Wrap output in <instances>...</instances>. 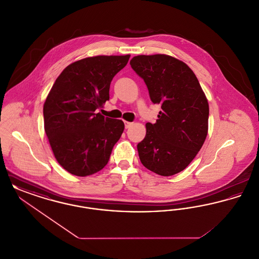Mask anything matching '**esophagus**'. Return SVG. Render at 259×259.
I'll use <instances>...</instances> for the list:
<instances>
[{
    "label": "esophagus",
    "mask_w": 259,
    "mask_h": 259,
    "mask_svg": "<svg viewBox=\"0 0 259 259\" xmlns=\"http://www.w3.org/2000/svg\"><path fill=\"white\" fill-rule=\"evenodd\" d=\"M124 123H125V128L127 129V128H129V127H131L133 123L132 122H128V121H124Z\"/></svg>",
    "instance_id": "obj_1"
}]
</instances>
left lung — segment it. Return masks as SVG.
I'll return each instance as SVG.
<instances>
[{
  "instance_id": "left-lung-1",
  "label": "left lung",
  "mask_w": 259,
  "mask_h": 259,
  "mask_svg": "<svg viewBox=\"0 0 259 259\" xmlns=\"http://www.w3.org/2000/svg\"><path fill=\"white\" fill-rule=\"evenodd\" d=\"M130 65L146 82L151 102L162 109L155 123L146 124V137L137 146L140 160L163 177L182 172L208 135L207 97L193 71L170 55H138Z\"/></svg>"
}]
</instances>
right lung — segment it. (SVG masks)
Masks as SVG:
<instances>
[{"label":"right lung","mask_w":259,"mask_h":259,"mask_svg":"<svg viewBox=\"0 0 259 259\" xmlns=\"http://www.w3.org/2000/svg\"><path fill=\"white\" fill-rule=\"evenodd\" d=\"M129 58V54L99 55L74 62L51 87L44 105L45 131L67 172L87 177L108 164L124 123L95 111L110 99L111 80Z\"/></svg>","instance_id":"1"}]
</instances>
